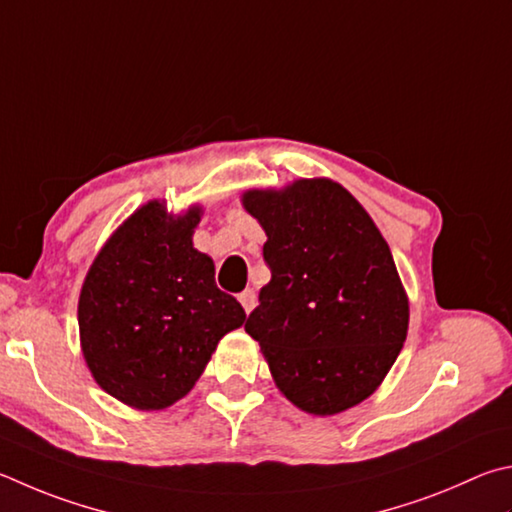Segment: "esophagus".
Here are the masks:
<instances>
[{
    "label": "esophagus",
    "mask_w": 512,
    "mask_h": 512,
    "mask_svg": "<svg viewBox=\"0 0 512 512\" xmlns=\"http://www.w3.org/2000/svg\"><path fill=\"white\" fill-rule=\"evenodd\" d=\"M239 302H241V306H244L246 313L253 311L255 309V302H257V295H255L253 288H246V291H241L239 293Z\"/></svg>",
    "instance_id": "1"
}]
</instances>
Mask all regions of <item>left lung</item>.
<instances>
[{"label": "left lung", "instance_id": "8db88e82", "mask_svg": "<svg viewBox=\"0 0 512 512\" xmlns=\"http://www.w3.org/2000/svg\"><path fill=\"white\" fill-rule=\"evenodd\" d=\"M241 206L266 232L271 268L246 333L277 389L313 416L362 403L392 369L410 324V300L374 219L324 176L250 188Z\"/></svg>", "mask_w": 512, "mask_h": 512}]
</instances>
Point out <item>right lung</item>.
Here are the masks:
<instances>
[{"label": "right lung", "instance_id": "1", "mask_svg": "<svg viewBox=\"0 0 512 512\" xmlns=\"http://www.w3.org/2000/svg\"><path fill=\"white\" fill-rule=\"evenodd\" d=\"M203 206L170 212L152 199L120 224L91 262L78 300L80 349L100 389L134 410H165L190 392L246 313L215 284L194 248Z\"/></svg>", "mask_w": 512, "mask_h": 512}]
</instances>
